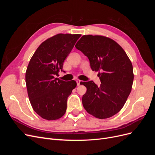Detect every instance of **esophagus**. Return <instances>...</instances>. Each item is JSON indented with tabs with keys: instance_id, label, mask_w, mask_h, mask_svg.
Masks as SVG:
<instances>
[{
	"instance_id": "1",
	"label": "esophagus",
	"mask_w": 155,
	"mask_h": 155,
	"mask_svg": "<svg viewBox=\"0 0 155 155\" xmlns=\"http://www.w3.org/2000/svg\"><path fill=\"white\" fill-rule=\"evenodd\" d=\"M76 83H77V85L78 86H79V85H80V83H81V81L79 80V79H76Z\"/></svg>"
}]
</instances>
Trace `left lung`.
Here are the masks:
<instances>
[{"mask_svg": "<svg viewBox=\"0 0 155 155\" xmlns=\"http://www.w3.org/2000/svg\"><path fill=\"white\" fill-rule=\"evenodd\" d=\"M90 61L92 70L100 72L101 85L82 82L87 92L82 97L88 113L99 119L114 116L122 109L132 89L133 68L124 50L109 37L86 35L76 45Z\"/></svg>", "mask_w": 155, "mask_h": 155, "instance_id": "left-lung-1", "label": "left lung"}]
</instances>
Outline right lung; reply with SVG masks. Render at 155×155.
Returning <instances> with one entry per match:
<instances>
[{
    "instance_id": "obj_1",
    "label": "right lung",
    "mask_w": 155,
    "mask_h": 155,
    "mask_svg": "<svg viewBox=\"0 0 155 155\" xmlns=\"http://www.w3.org/2000/svg\"><path fill=\"white\" fill-rule=\"evenodd\" d=\"M81 34H58L42 43L31 57L26 84L33 109L42 118L58 120L65 114L67 98L76 82L55 78Z\"/></svg>"
}]
</instances>
